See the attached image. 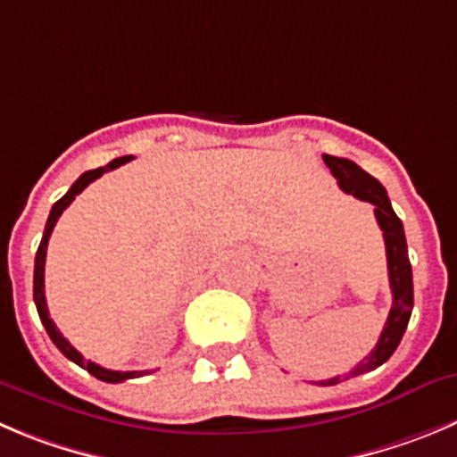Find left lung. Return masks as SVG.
<instances>
[{
    "label": "left lung",
    "mask_w": 457,
    "mask_h": 457,
    "mask_svg": "<svg viewBox=\"0 0 457 457\" xmlns=\"http://www.w3.org/2000/svg\"><path fill=\"white\" fill-rule=\"evenodd\" d=\"M325 164L334 173L338 180V187L345 194L356 195L358 200L374 204V216L378 220V228L383 229V238H386V254H387V277H390V288H392V309L386 320L378 343L368 356L356 365L349 374L343 377L327 378V381H318V386H336L340 381L358 377V374L372 372L378 365H383L387 358L395 353L403 338V331L408 327V320L412 313V268L411 259H408V245H406V234H403V225L399 216L392 209L387 191L383 189L381 182L372 178L368 170H363L356 162L345 160V157L334 155H322Z\"/></svg>",
    "instance_id": "obj_1"
}]
</instances>
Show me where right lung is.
Wrapping results in <instances>:
<instances>
[{
    "instance_id": "right-lung-1",
    "label": "right lung",
    "mask_w": 457,
    "mask_h": 457,
    "mask_svg": "<svg viewBox=\"0 0 457 457\" xmlns=\"http://www.w3.org/2000/svg\"><path fill=\"white\" fill-rule=\"evenodd\" d=\"M132 155H123V157H117V160H112L110 164L105 166H99V169L94 170H85L83 176L79 178V180L71 185V189L67 191L65 195H62L58 203L51 207V214L49 219H46V225H45V234H42V241H40V248H37L36 253V270H33V300H36V309H37V315H40L42 325H45L46 334H49V338L54 340V345L58 349H61L62 353H65L70 361H74L76 365H80L83 370H87L92 377H96L99 381H105V383H121L126 381V378H135V377H142V374H148V372H114V370H105L101 368V365L92 363V361H85L83 353L79 352L76 347H71L70 340L65 338V336L58 331V327L54 325V320L49 318V309H46V297H45V262H46V245H49V237L51 232H54L55 228V220L61 219V214L65 212L67 207L71 204V200L76 198V195L80 194V191L85 189V187L89 185V182H94L96 178H101L104 173H108V170L112 169H119L121 164H126V162H130Z\"/></svg>"
}]
</instances>
